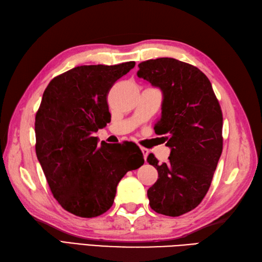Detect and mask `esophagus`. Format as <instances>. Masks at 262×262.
<instances>
[{
	"mask_svg": "<svg viewBox=\"0 0 262 262\" xmlns=\"http://www.w3.org/2000/svg\"><path fill=\"white\" fill-rule=\"evenodd\" d=\"M142 152H143V155H144V158H145V162H146V158H147V156H148V154H149V150L147 149V148H145V147H142Z\"/></svg>",
	"mask_w": 262,
	"mask_h": 262,
	"instance_id": "esophagus-1",
	"label": "esophagus"
}]
</instances>
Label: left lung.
<instances>
[{
	"instance_id": "1",
	"label": "left lung",
	"mask_w": 262,
	"mask_h": 262,
	"mask_svg": "<svg viewBox=\"0 0 262 262\" xmlns=\"http://www.w3.org/2000/svg\"><path fill=\"white\" fill-rule=\"evenodd\" d=\"M137 76L163 92L156 126L166 135L168 163L150 154L158 179L147 190L152 210L177 217L201 203L223 151V112L210 80L196 66L162 57L138 64Z\"/></svg>"
}]
</instances>
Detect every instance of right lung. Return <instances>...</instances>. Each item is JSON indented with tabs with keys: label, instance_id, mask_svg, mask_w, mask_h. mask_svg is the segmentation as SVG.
Segmentation results:
<instances>
[{
	"label": "right lung",
	"instance_id": "obj_1",
	"mask_svg": "<svg viewBox=\"0 0 262 262\" xmlns=\"http://www.w3.org/2000/svg\"><path fill=\"white\" fill-rule=\"evenodd\" d=\"M135 66L83 65L53 78L35 116V150L53 196L65 210L83 218L112 207L127 171L144 164L143 152L107 143L93 134L110 122L107 95ZM120 146V144H118Z\"/></svg>",
	"mask_w": 262,
	"mask_h": 262
}]
</instances>
